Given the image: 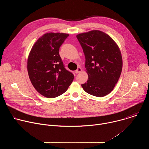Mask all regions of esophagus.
I'll return each mask as SVG.
<instances>
[{"mask_svg":"<svg viewBox=\"0 0 149 149\" xmlns=\"http://www.w3.org/2000/svg\"><path fill=\"white\" fill-rule=\"evenodd\" d=\"M81 71H82L81 68L78 67V68L77 69V70L75 71V73H76V74H79V73H80Z\"/></svg>","mask_w":149,"mask_h":149,"instance_id":"34e87169","label":"esophagus"}]
</instances>
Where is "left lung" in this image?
Listing matches in <instances>:
<instances>
[{
  "label": "left lung",
  "instance_id": "8db88e82",
  "mask_svg": "<svg viewBox=\"0 0 149 149\" xmlns=\"http://www.w3.org/2000/svg\"><path fill=\"white\" fill-rule=\"evenodd\" d=\"M77 38L86 57L85 67L88 75L82 87L95 97L107 95L121 73L123 59L119 47L109 35L98 30L79 33Z\"/></svg>",
  "mask_w": 149,
  "mask_h": 149
}]
</instances>
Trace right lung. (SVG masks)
<instances>
[{"mask_svg":"<svg viewBox=\"0 0 149 149\" xmlns=\"http://www.w3.org/2000/svg\"><path fill=\"white\" fill-rule=\"evenodd\" d=\"M69 34L47 33L32 47L28 58L29 79L35 90L47 98L64 93L74 80L59 54V48Z\"/></svg>","mask_w":149,"mask_h":149,"instance_id":"1","label":"right lung"}]
</instances>
